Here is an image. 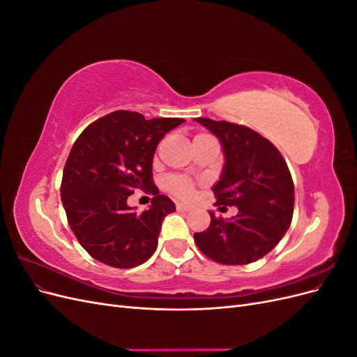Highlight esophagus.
<instances>
[{
    "label": "esophagus",
    "instance_id": "obj_1",
    "mask_svg": "<svg viewBox=\"0 0 357 357\" xmlns=\"http://www.w3.org/2000/svg\"><path fill=\"white\" fill-rule=\"evenodd\" d=\"M177 210L178 211H190L192 207L188 204H183V202H177Z\"/></svg>",
    "mask_w": 357,
    "mask_h": 357
}]
</instances>
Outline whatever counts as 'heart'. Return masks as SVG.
Listing matches in <instances>:
<instances>
[{
  "label": "heart",
  "mask_w": 357,
  "mask_h": 357,
  "mask_svg": "<svg viewBox=\"0 0 357 357\" xmlns=\"http://www.w3.org/2000/svg\"><path fill=\"white\" fill-rule=\"evenodd\" d=\"M167 186L172 193H174V195H177L180 198H192V195H193L192 181H189L185 177L172 176L167 180Z\"/></svg>",
  "instance_id": "heart-1"
}]
</instances>
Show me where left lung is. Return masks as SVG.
<instances>
[{"instance_id": "8db88e82", "label": "left lung", "mask_w": 357, "mask_h": 357, "mask_svg": "<svg viewBox=\"0 0 357 357\" xmlns=\"http://www.w3.org/2000/svg\"><path fill=\"white\" fill-rule=\"evenodd\" d=\"M195 121L219 138L225 155L220 180L213 192L220 210L235 205L236 215L215 218L204 232L193 234L199 250L223 265H245L264 257L283 238L294 215L295 188L286 160L277 147L253 129Z\"/></svg>"}]
</instances>
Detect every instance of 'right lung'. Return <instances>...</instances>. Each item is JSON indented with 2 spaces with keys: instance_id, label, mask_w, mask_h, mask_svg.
I'll return each mask as SVG.
<instances>
[{
  "instance_id": "obj_1",
  "label": "right lung",
  "mask_w": 357,
  "mask_h": 357,
  "mask_svg": "<svg viewBox=\"0 0 357 357\" xmlns=\"http://www.w3.org/2000/svg\"><path fill=\"white\" fill-rule=\"evenodd\" d=\"M185 119L146 121L119 110L91 123L75 139L63 168L61 199L70 228L93 259L114 268H134L158 247L162 222L176 205L152 181L155 150ZM139 188L154 195L137 213L126 201Z\"/></svg>"
}]
</instances>
